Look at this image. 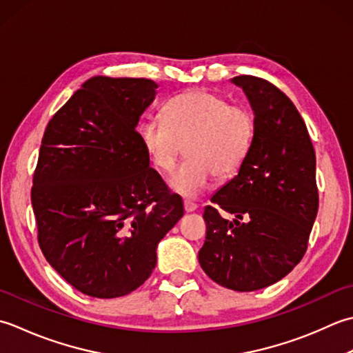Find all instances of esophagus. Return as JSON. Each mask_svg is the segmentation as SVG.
I'll use <instances>...</instances> for the list:
<instances>
[{"instance_id":"esophagus-1","label":"esophagus","mask_w":353,"mask_h":353,"mask_svg":"<svg viewBox=\"0 0 353 353\" xmlns=\"http://www.w3.org/2000/svg\"><path fill=\"white\" fill-rule=\"evenodd\" d=\"M198 208V204H195V203H192V201H184V210L187 212V213H190V212H195Z\"/></svg>"}]
</instances>
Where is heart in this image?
<instances>
[{
	"label": "heart",
	"mask_w": 353,
	"mask_h": 353,
	"mask_svg": "<svg viewBox=\"0 0 353 353\" xmlns=\"http://www.w3.org/2000/svg\"><path fill=\"white\" fill-rule=\"evenodd\" d=\"M164 120L149 117L137 128L150 160L164 174L189 155L170 187L179 195L198 196L213 175L227 179L245 164L256 135L254 112L245 105H230L225 97L193 90L172 97L163 108Z\"/></svg>",
	"instance_id": "obj_1"
}]
</instances>
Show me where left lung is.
<instances>
[{
	"label": "left lung",
	"instance_id": "obj_1",
	"mask_svg": "<svg viewBox=\"0 0 353 353\" xmlns=\"http://www.w3.org/2000/svg\"><path fill=\"white\" fill-rule=\"evenodd\" d=\"M256 117L245 164L204 208L201 268L228 290L250 292L283 279L301 261L319 212L315 150L303 119L265 79L237 76ZM233 214L228 221L219 210Z\"/></svg>",
	"mask_w": 353,
	"mask_h": 353
}]
</instances>
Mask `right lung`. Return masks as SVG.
Listing matches in <instances>:
<instances>
[{
    "label": "right lung",
    "instance_id": "obj_1",
    "mask_svg": "<svg viewBox=\"0 0 353 353\" xmlns=\"http://www.w3.org/2000/svg\"><path fill=\"white\" fill-rule=\"evenodd\" d=\"M157 88L150 79L91 77L42 137L32 187L38 242L86 296L121 297L145 283L158 242L184 214L135 131Z\"/></svg>",
    "mask_w": 353,
    "mask_h": 353
}]
</instances>
